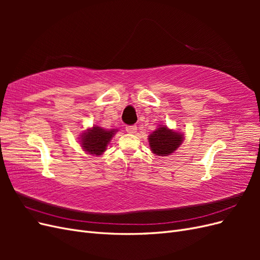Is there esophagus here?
I'll return each mask as SVG.
<instances>
[{"label":"esophagus","mask_w":260,"mask_h":260,"mask_svg":"<svg viewBox=\"0 0 260 260\" xmlns=\"http://www.w3.org/2000/svg\"><path fill=\"white\" fill-rule=\"evenodd\" d=\"M125 131H127L128 133H136L137 125H127V127H125Z\"/></svg>","instance_id":"34e87169"}]
</instances>
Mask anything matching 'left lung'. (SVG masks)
I'll use <instances>...</instances> for the list:
<instances>
[{"mask_svg": "<svg viewBox=\"0 0 260 260\" xmlns=\"http://www.w3.org/2000/svg\"><path fill=\"white\" fill-rule=\"evenodd\" d=\"M149 146L152 152L158 156H167L174 153L182 144L183 135L180 132L170 130L167 127L159 125L152 135L148 137Z\"/></svg>", "mask_w": 260, "mask_h": 260, "instance_id": "left-lung-1", "label": "left lung"}]
</instances>
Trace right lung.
Instances as JSON below:
<instances>
[{
    "label": "right lung",
    "mask_w": 260,
    "mask_h": 260,
    "mask_svg": "<svg viewBox=\"0 0 260 260\" xmlns=\"http://www.w3.org/2000/svg\"><path fill=\"white\" fill-rule=\"evenodd\" d=\"M115 129L105 130L95 125V127L82 133L80 138L81 145L84 151L88 152L89 154L96 156L102 155L105 152L106 146L115 135Z\"/></svg>",
    "instance_id": "1"
}]
</instances>
